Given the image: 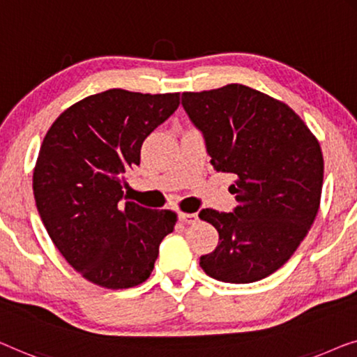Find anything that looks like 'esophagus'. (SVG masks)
I'll return each mask as SVG.
<instances>
[{
    "mask_svg": "<svg viewBox=\"0 0 357 357\" xmlns=\"http://www.w3.org/2000/svg\"><path fill=\"white\" fill-rule=\"evenodd\" d=\"M179 217V220L183 223H188V225H190V223H195L199 220V217H197V213H179L178 215Z\"/></svg>",
    "mask_w": 357,
    "mask_h": 357,
    "instance_id": "34e87169",
    "label": "esophagus"
}]
</instances>
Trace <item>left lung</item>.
<instances>
[{"mask_svg": "<svg viewBox=\"0 0 357 357\" xmlns=\"http://www.w3.org/2000/svg\"><path fill=\"white\" fill-rule=\"evenodd\" d=\"M181 103L204 135L210 163L236 178L233 212L199 213L220 234L200 267L225 283L268 277L288 262L319 212V140L288 105L241 84L184 92Z\"/></svg>", "mask_w": 357, "mask_h": 357, "instance_id": "obj_1", "label": "left lung"}]
</instances>
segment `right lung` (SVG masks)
Here are the masks:
<instances>
[{
	"instance_id": "add662e5",
	"label": "right lung",
	"mask_w": 357,
	"mask_h": 357,
	"mask_svg": "<svg viewBox=\"0 0 357 357\" xmlns=\"http://www.w3.org/2000/svg\"><path fill=\"white\" fill-rule=\"evenodd\" d=\"M178 107L179 93L109 89L69 107L45 135L35 204L53 244L85 280L126 289L152 273L176 213L124 202V173L140 163L145 137Z\"/></svg>"
}]
</instances>
